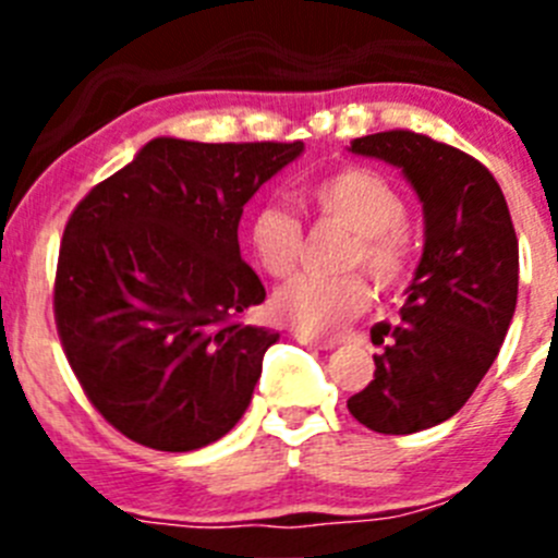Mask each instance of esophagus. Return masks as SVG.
Returning <instances> with one entry per match:
<instances>
[{"mask_svg":"<svg viewBox=\"0 0 558 558\" xmlns=\"http://www.w3.org/2000/svg\"><path fill=\"white\" fill-rule=\"evenodd\" d=\"M293 338L299 340V343H304V347H315V349H335V340H329V338H315V335H310V332H295Z\"/></svg>","mask_w":558,"mask_h":558,"instance_id":"1","label":"esophagus"}]
</instances>
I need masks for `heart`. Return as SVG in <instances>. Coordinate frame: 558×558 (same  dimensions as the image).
<instances>
[{"label":"heart","instance_id":"heart-1","mask_svg":"<svg viewBox=\"0 0 558 558\" xmlns=\"http://www.w3.org/2000/svg\"><path fill=\"white\" fill-rule=\"evenodd\" d=\"M304 201L322 220L352 231L343 268H366L383 290L405 282L411 270L408 204L386 175L366 167H343L310 184ZM248 245L256 265L274 279H282L293 274L302 256V223L279 204L256 206L248 218ZM368 302L372 288L360 274L295 276L276 290L274 313L299 332L332 335L357 318Z\"/></svg>","mask_w":558,"mask_h":558}]
</instances>
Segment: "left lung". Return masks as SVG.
Returning a JSON list of instances; mask_svg holds the SVG:
<instances>
[{"label": "left lung", "instance_id": "8db88e82", "mask_svg": "<svg viewBox=\"0 0 558 558\" xmlns=\"http://www.w3.org/2000/svg\"><path fill=\"white\" fill-rule=\"evenodd\" d=\"M402 170L425 211V251L397 327L377 324L374 379L349 413L374 433L405 436L456 416L495 363L520 284V248L500 184L477 159L413 131L349 147Z\"/></svg>", "mask_w": 558, "mask_h": 558}]
</instances>
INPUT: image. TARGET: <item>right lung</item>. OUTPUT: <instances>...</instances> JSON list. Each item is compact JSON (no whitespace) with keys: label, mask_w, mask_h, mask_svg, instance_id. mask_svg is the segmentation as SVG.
I'll list each match as a JSON object with an SVG mask.
<instances>
[{"label":"right lung","mask_w":558,"mask_h":558,"mask_svg":"<svg viewBox=\"0 0 558 558\" xmlns=\"http://www.w3.org/2000/svg\"><path fill=\"white\" fill-rule=\"evenodd\" d=\"M304 142L150 140L63 229L56 324L92 405L122 436L190 452L243 418L279 332L240 322L265 302L243 263V206Z\"/></svg>","instance_id":"obj_1"}]
</instances>
